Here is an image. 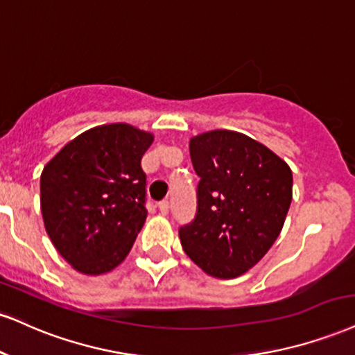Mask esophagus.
Listing matches in <instances>:
<instances>
[{
	"instance_id": "obj_1",
	"label": "esophagus",
	"mask_w": 355,
	"mask_h": 355,
	"mask_svg": "<svg viewBox=\"0 0 355 355\" xmlns=\"http://www.w3.org/2000/svg\"><path fill=\"white\" fill-rule=\"evenodd\" d=\"M159 210H160L162 215H168V211H170V203H168V200H164V202L159 203Z\"/></svg>"
}]
</instances>
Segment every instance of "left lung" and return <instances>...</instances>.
<instances>
[{"instance_id":"left-lung-1","label":"left lung","mask_w":355,"mask_h":355,"mask_svg":"<svg viewBox=\"0 0 355 355\" xmlns=\"http://www.w3.org/2000/svg\"><path fill=\"white\" fill-rule=\"evenodd\" d=\"M190 157L200 182L195 218L178 230L183 251L210 276H240L279 236L293 200L291 168L232 130L193 137Z\"/></svg>"}]
</instances>
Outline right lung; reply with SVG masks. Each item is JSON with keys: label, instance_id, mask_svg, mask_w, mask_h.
Instances as JSON below:
<instances>
[{"label": "right lung", "instance_id": "right-lung-1", "mask_svg": "<svg viewBox=\"0 0 355 355\" xmlns=\"http://www.w3.org/2000/svg\"><path fill=\"white\" fill-rule=\"evenodd\" d=\"M153 135L127 123L94 127L64 145L41 173V213L59 254L84 275L123 261L147 216L140 166Z\"/></svg>", "mask_w": 355, "mask_h": 355}]
</instances>
